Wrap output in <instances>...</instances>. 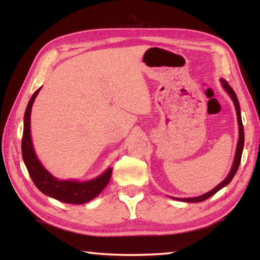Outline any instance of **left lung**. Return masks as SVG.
Returning a JSON list of instances; mask_svg holds the SVG:
<instances>
[{"mask_svg": "<svg viewBox=\"0 0 260 260\" xmlns=\"http://www.w3.org/2000/svg\"><path fill=\"white\" fill-rule=\"evenodd\" d=\"M220 82H221L222 87L225 88V90L227 91L228 94H230V96L233 100V102H234L235 109H236V114H237V122H239V142H237L235 158H234V162H233L232 170H231L230 174L227 175L226 179L223 180L222 182H220L217 187L213 188L212 190H210L209 192L204 193V195H201V196H197V197H191V199H175V197H173L174 200H179V201H182V202H189V203H197V202H202V201L208 200L209 197L214 195V193L219 191L220 189L227 186V184L232 181V179L234 178V175L236 174L237 170H239V166H240V162H241V157H242V151H243V146H244V129H243V124H242L240 104H239V100H237V96L235 94V91L233 90V88L230 85H228V82L226 80H223V79H221Z\"/></svg>", "mask_w": 260, "mask_h": 260, "instance_id": "8db88e82", "label": "left lung"}]
</instances>
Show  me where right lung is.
I'll use <instances>...</instances> for the list:
<instances>
[{"mask_svg": "<svg viewBox=\"0 0 260 260\" xmlns=\"http://www.w3.org/2000/svg\"><path fill=\"white\" fill-rule=\"evenodd\" d=\"M41 88L32 95L26 108L24 116V132L21 139V155L30 179L41 192L69 204H83L95 199L107 187L111 178L112 169H108L103 174L89 181H76V180H58L48 172L38 159L30 139V111L35 98Z\"/></svg>", "mask_w": 260, "mask_h": 260, "instance_id": "add662e5", "label": "right lung"}]
</instances>
